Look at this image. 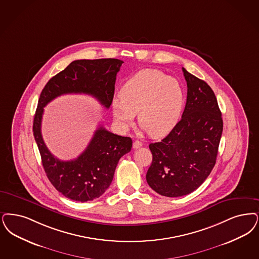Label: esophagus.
Returning <instances> with one entry per match:
<instances>
[{
    "mask_svg": "<svg viewBox=\"0 0 259 259\" xmlns=\"http://www.w3.org/2000/svg\"><path fill=\"white\" fill-rule=\"evenodd\" d=\"M141 146H143V144L140 141H135L134 144H133V147H134L135 149L140 148Z\"/></svg>",
    "mask_w": 259,
    "mask_h": 259,
    "instance_id": "esophagus-1",
    "label": "esophagus"
}]
</instances>
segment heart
Returning <instances> with one entry per match:
<instances>
[{
  "label": "heart",
  "mask_w": 259,
  "mask_h": 259,
  "mask_svg": "<svg viewBox=\"0 0 259 259\" xmlns=\"http://www.w3.org/2000/svg\"><path fill=\"white\" fill-rule=\"evenodd\" d=\"M185 93L180 83L165 73L145 69L123 84L120 97L112 102L113 114L122 128L139 122L151 136L163 135L178 122L185 106Z\"/></svg>",
  "instance_id": "1"
}]
</instances>
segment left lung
<instances>
[{
    "label": "left lung",
    "instance_id": "1",
    "mask_svg": "<svg viewBox=\"0 0 259 259\" xmlns=\"http://www.w3.org/2000/svg\"><path fill=\"white\" fill-rule=\"evenodd\" d=\"M187 102L179 122L162 141L150 144L148 185L161 196H186L200 186L216 164L223 133L222 113L212 89L182 68Z\"/></svg>",
    "mask_w": 259,
    "mask_h": 259
}]
</instances>
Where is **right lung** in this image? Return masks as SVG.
<instances>
[{
  "mask_svg": "<svg viewBox=\"0 0 259 259\" xmlns=\"http://www.w3.org/2000/svg\"><path fill=\"white\" fill-rule=\"evenodd\" d=\"M122 63L117 59L74 61L51 78L40 93L32 125L34 140L48 179L57 191L69 199L85 202L102 196L113 181L119 159L131 150L132 139L99 126L81 155L74 160L62 161L44 144L43 108L56 97L67 93L92 95L105 108H110L116 74Z\"/></svg>",
  "mask_w": 259,
  "mask_h": 259,
  "instance_id": "1",
  "label": "right lung"
}]
</instances>
